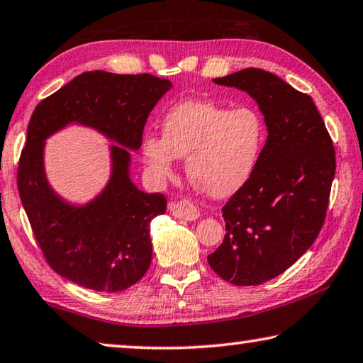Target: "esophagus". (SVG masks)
<instances>
[{"mask_svg": "<svg viewBox=\"0 0 363 363\" xmlns=\"http://www.w3.org/2000/svg\"><path fill=\"white\" fill-rule=\"evenodd\" d=\"M170 213L180 220H196L199 217V211L194 204L189 203V201H177V203H170L169 204Z\"/></svg>", "mask_w": 363, "mask_h": 363, "instance_id": "obj_1", "label": "esophagus"}]
</instances>
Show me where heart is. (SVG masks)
<instances>
[{"label":"heart","instance_id":"1","mask_svg":"<svg viewBox=\"0 0 363 363\" xmlns=\"http://www.w3.org/2000/svg\"><path fill=\"white\" fill-rule=\"evenodd\" d=\"M265 143V118L254 106L188 99L165 112L162 135L143 136L141 156L156 182L174 175L177 157H186V175L201 193L230 198L255 174Z\"/></svg>","mask_w":363,"mask_h":363}]
</instances>
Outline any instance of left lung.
Segmentation results:
<instances>
[{"label":"left lung","mask_w":363,"mask_h":363,"mask_svg":"<svg viewBox=\"0 0 363 363\" xmlns=\"http://www.w3.org/2000/svg\"><path fill=\"white\" fill-rule=\"evenodd\" d=\"M213 83L246 91L267 123L260 164L223 206V242L207 255L225 281L262 284L317 240L335 178V147L317 106L275 74L249 67Z\"/></svg>","instance_id":"obj_1"}]
</instances>
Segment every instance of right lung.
<instances>
[{"label": "right lung", "instance_id": "1", "mask_svg": "<svg viewBox=\"0 0 363 363\" xmlns=\"http://www.w3.org/2000/svg\"><path fill=\"white\" fill-rule=\"evenodd\" d=\"M172 82L151 74L83 72L35 108L22 150L17 188L33 235L57 275L80 286L118 293L140 281L151 265L150 225L165 212L167 199L145 193L130 177L132 151ZM67 125L96 129L115 141L111 175L99 195L72 205L47 182L44 146Z\"/></svg>", "mask_w": 363, "mask_h": 363}]
</instances>
